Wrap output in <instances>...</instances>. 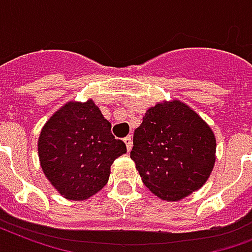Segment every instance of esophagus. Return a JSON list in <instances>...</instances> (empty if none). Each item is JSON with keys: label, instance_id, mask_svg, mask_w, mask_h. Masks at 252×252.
<instances>
[{"label": "esophagus", "instance_id": "obj_1", "mask_svg": "<svg viewBox=\"0 0 252 252\" xmlns=\"http://www.w3.org/2000/svg\"><path fill=\"white\" fill-rule=\"evenodd\" d=\"M124 142H125V144H126V147H127V151H130V150H131V147H132V138H131V136H130V135L126 136V138L124 139Z\"/></svg>", "mask_w": 252, "mask_h": 252}]
</instances>
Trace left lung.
<instances>
[{"label":"left lung","mask_w":252,"mask_h":252,"mask_svg":"<svg viewBox=\"0 0 252 252\" xmlns=\"http://www.w3.org/2000/svg\"><path fill=\"white\" fill-rule=\"evenodd\" d=\"M130 153L143 184L163 201H180L205 184L216 163V135L180 99L150 108Z\"/></svg>","instance_id":"left-lung-1"}]
</instances>
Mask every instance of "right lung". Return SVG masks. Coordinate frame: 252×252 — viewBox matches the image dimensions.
Here are the masks:
<instances>
[{
	"label": "right lung",
	"instance_id": "add662e5",
	"mask_svg": "<svg viewBox=\"0 0 252 252\" xmlns=\"http://www.w3.org/2000/svg\"><path fill=\"white\" fill-rule=\"evenodd\" d=\"M126 154L93 99L68 101L42 127L38 157L44 176L67 200L84 201L104 188L110 167Z\"/></svg>",
	"mask_w": 252,
	"mask_h": 252
}]
</instances>
